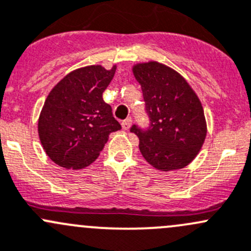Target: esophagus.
Listing matches in <instances>:
<instances>
[{
	"label": "esophagus",
	"instance_id": "esophagus-1",
	"mask_svg": "<svg viewBox=\"0 0 251 251\" xmlns=\"http://www.w3.org/2000/svg\"><path fill=\"white\" fill-rule=\"evenodd\" d=\"M131 126V119H126V120H124L123 123H121V127H123V130L127 131L128 128H130Z\"/></svg>",
	"mask_w": 251,
	"mask_h": 251
}]
</instances>
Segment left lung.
I'll return each instance as SVG.
<instances>
[{
    "label": "left lung",
    "instance_id": "obj_1",
    "mask_svg": "<svg viewBox=\"0 0 251 251\" xmlns=\"http://www.w3.org/2000/svg\"><path fill=\"white\" fill-rule=\"evenodd\" d=\"M132 72L141 84L150 126L131 127L147 162L168 172L196 157L207 136L201 101L176 71L156 61L137 63Z\"/></svg>",
    "mask_w": 251,
    "mask_h": 251
}]
</instances>
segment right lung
Instances as JSON below:
<instances>
[{"label":"right lung","instance_id":"right-lung-1","mask_svg":"<svg viewBox=\"0 0 251 251\" xmlns=\"http://www.w3.org/2000/svg\"><path fill=\"white\" fill-rule=\"evenodd\" d=\"M117 66H86L68 73L49 92L38 119L44 151L56 165L80 170L99 157L112 132L121 125L102 94Z\"/></svg>","mask_w":251,"mask_h":251}]
</instances>
